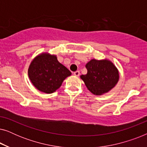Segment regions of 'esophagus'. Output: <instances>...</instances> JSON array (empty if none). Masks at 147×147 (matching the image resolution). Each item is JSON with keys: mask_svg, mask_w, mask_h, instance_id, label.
Segmentation results:
<instances>
[{"mask_svg": "<svg viewBox=\"0 0 147 147\" xmlns=\"http://www.w3.org/2000/svg\"><path fill=\"white\" fill-rule=\"evenodd\" d=\"M74 75L76 76H80V71H76L74 73Z\"/></svg>", "mask_w": 147, "mask_h": 147, "instance_id": "1", "label": "esophagus"}]
</instances>
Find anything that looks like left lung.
Returning a JSON list of instances; mask_svg holds the SVG:
<instances>
[{
    "mask_svg": "<svg viewBox=\"0 0 147 147\" xmlns=\"http://www.w3.org/2000/svg\"><path fill=\"white\" fill-rule=\"evenodd\" d=\"M87 74L80 78L86 87L94 95L107 93L117 84L119 74L117 68L107 59H92L86 65Z\"/></svg>",
    "mask_w": 147,
    "mask_h": 147,
    "instance_id": "8db88e82",
    "label": "left lung"
}]
</instances>
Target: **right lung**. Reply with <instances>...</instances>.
Returning a JSON list of instances; mask_svg holds the SVG:
<instances>
[{
  "mask_svg": "<svg viewBox=\"0 0 147 147\" xmlns=\"http://www.w3.org/2000/svg\"><path fill=\"white\" fill-rule=\"evenodd\" d=\"M71 73L60 63L55 55L42 53L30 64L28 75L32 84L39 91L51 94L56 91Z\"/></svg>",
  "mask_w": 147,
  "mask_h": 147,
  "instance_id": "obj_1",
  "label": "right lung"
}]
</instances>
